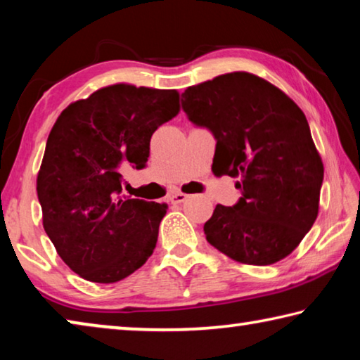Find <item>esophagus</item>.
I'll return each mask as SVG.
<instances>
[{"instance_id":"obj_1","label":"esophagus","mask_w":360,"mask_h":360,"mask_svg":"<svg viewBox=\"0 0 360 360\" xmlns=\"http://www.w3.org/2000/svg\"><path fill=\"white\" fill-rule=\"evenodd\" d=\"M187 197H188V195L182 193V192H173V193H169L168 200H169V202H172L173 205H179V203H184L186 200H187Z\"/></svg>"}]
</instances>
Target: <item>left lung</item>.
Here are the masks:
<instances>
[{"label": "left lung", "instance_id": "left-lung-1", "mask_svg": "<svg viewBox=\"0 0 360 360\" xmlns=\"http://www.w3.org/2000/svg\"><path fill=\"white\" fill-rule=\"evenodd\" d=\"M188 120L216 138L212 167L238 178L241 198L217 205L210 245L248 265H271L300 245L318 217L324 165L308 120L283 90L236 71L187 87Z\"/></svg>", "mask_w": 360, "mask_h": 360}]
</instances>
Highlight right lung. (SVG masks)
Returning <instances> with one entry per match:
<instances>
[{"label":"right lung","instance_id":"add662e5","mask_svg":"<svg viewBox=\"0 0 360 360\" xmlns=\"http://www.w3.org/2000/svg\"><path fill=\"white\" fill-rule=\"evenodd\" d=\"M179 112L176 90L114 84L63 109L36 181L42 225L62 260L92 283H117L154 252L165 203L122 197L150 136Z\"/></svg>","mask_w":360,"mask_h":360}]
</instances>
